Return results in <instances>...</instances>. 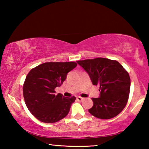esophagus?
<instances>
[{
    "label": "esophagus",
    "instance_id": "34e87169",
    "mask_svg": "<svg viewBox=\"0 0 149 149\" xmlns=\"http://www.w3.org/2000/svg\"><path fill=\"white\" fill-rule=\"evenodd\" d=\"M77 100H78V101H81L82 100H84V98L81 97H77Z\"/></svg>",
    "mask_w": 149,
    "mask_h": 149
}]
</instances>
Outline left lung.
<instances>
[{"label": "left lung", "mask_w": 149, "mask_h": 149, "mask_svg": "<svg viewBox=\"0 0 149 149\" xmlns=\"http://www.w3.org/2000/svg\"><path fill=\"white\" fill-rule=\"evenodd\" d=\"M89 74L93 85H99V98H92L91 114L100 119H110L122 112L129 98V74L119 62L104 58L77 61Z\"/></svg>", "instance_id": "obj_1"}]
</instances>
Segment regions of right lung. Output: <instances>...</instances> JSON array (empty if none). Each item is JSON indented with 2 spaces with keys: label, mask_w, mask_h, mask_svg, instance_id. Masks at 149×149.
Listing matches in <instances>:
<instances>
[{
  "label": "right lung",
  "mask_w": 149,
  "mask_h": 149,
  "mask_svg": "<svg viewBox=\"0 0 149 149\" xmlns=\"http://www.w3.org/2000/svg\"><path fill=\"white\" fill-rule=\"evenodd\" d=\"M76 66L74 62H46L29 72L23 87L24 98L28 110L37 119L44 123H54L68 115L75 97L56 95L54 89Z\"/></svg>",
  "instance_id": "obj_1"
}]
</instances>
